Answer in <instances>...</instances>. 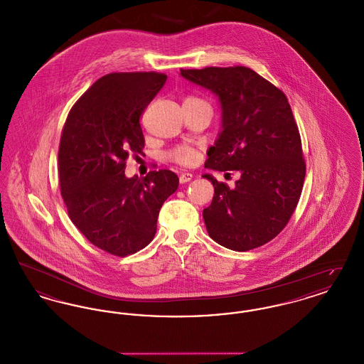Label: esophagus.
Returning a JSON list of instances; mask_svg holds the SVG:
<instances>
[{"instance_id":"1","label":"esophagus","mask_w":364,"mask_h":364,"mask_svg":"<svg viewBox=\"0 0 364 364\" xmlns=\"http://www.w3.org/2000/svg\"><path fill=\"white\" fill-rule=\"evenodd\" d=\"M178 180H180V183H181V184L188 183V181L192 180V174L188 173V172H187V173H181L178 176Z\"/></svg>"}]
</instances>
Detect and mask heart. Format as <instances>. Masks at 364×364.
I'll use <instances>...</instances> for the list:
<instances>
[{"instance_id":"heart-1","label":"heart","mask_w":364,"mask_h":364,"mask_svg":"<svg viewBox=\"0 0 364 364\" xmlns=\"http://www.w3.org/2000/svg\"><path fill=\"white\" fill-rule=\"evenodd\" d=\"M195 97H188L187 100H193ZM168 156L171 161H173L176 164H180V165H191L195 162V159L198 158V151L196 149L190 147L187 144H180V146H176L174 149H172Z\"/></svg>"}]
</instances>
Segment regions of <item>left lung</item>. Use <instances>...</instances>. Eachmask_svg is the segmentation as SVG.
<instances>
[{
    "label": "left lung",
    "mask_w": 364,
    "mask_h": 364,
    "mask_svg": "<svg viewBox=\"0 0 364 364\" xmlns=\"http://www.w3.org/2000/svg\"><path fill=\"white\" fill-rule=\"evenodd\" d=\"M181 76L211 90L223 107V132L208 151L206 168L239 171L229 188L214 186L203 210L208 235L233 251L273 240L289 223L300 199L306 162L301 139L287 95L247 67L181 70Z\"/></svg>",
    "instance_id": "left-lung-1"
}]
</instances>
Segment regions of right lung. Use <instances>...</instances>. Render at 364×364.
<instances>
[{"label": "right lung", "mask_w": 364, "mask_h": 364, "mask_svg": "<svg viewBox=\"0 0 364 364\" xmlns=\"http://www.w3.org/2000/svg\"><path fill=\"white\" fill-rule=\"evenodd\" d=\"M159 72H113L76 101L58 147V177L70 221L87 240L114 257L156 236L164 202L178 187L172 171L127 178L128 156L144 147L140 117L166 82Z\"/></svg>", "instance_id": "add662e5"}]
</instances>
